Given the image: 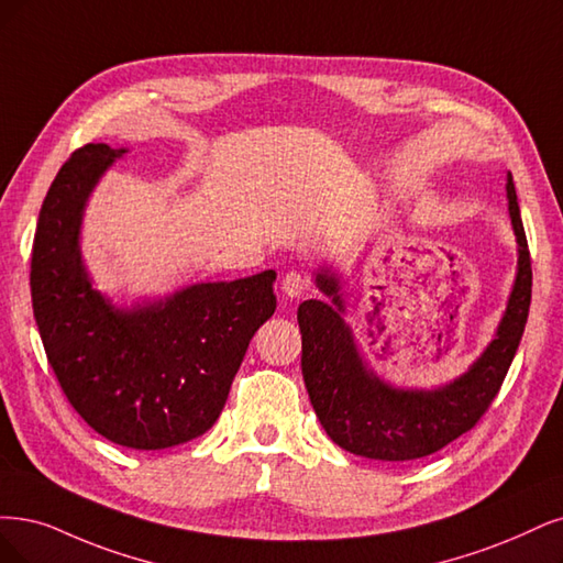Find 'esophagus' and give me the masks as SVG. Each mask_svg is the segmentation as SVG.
Segmentation results:
<instances>
[{"label":"esophagus","mask_w":563,"mask_h":563,"mask_svg":"<svg viewBox=\"0 0 563 563\" xmlns=\"http://www.w3.org/2000/svg\"><path fill=\"white\" fill-rule=\"evenodd\" d=\"M308 289H310V278L306 274H301V271H289V274L283 278V292L289 299H297V297L306 295Z\"/></svg>","instance_id":"esophagus-1"}]
</instances>
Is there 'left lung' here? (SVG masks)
I'll use <instances>...</instances> for the list:
<instances>
[{"mask_svg": "<svg viewBox=\"0 0 563 563\" xmlns=\"http://www.w3.org/2000/svg\"><path fill=\"white\" fill-rule=\"evenodd\" d=\"M508 211L519 243L517 276L506 316L477 362L450 385L397 389L368 371L350 327L336 274L320 271L318 287L330 303L308 299L299 306L301 373L310 404L329 439L343 450L380 462H410L439 452L481 422L504 385L531 306V257L517 192L508 174Z\"/></svg>", "mask_w": 563, "mask_h": 563, "instance_id": "8db88e82", "label": "left lung"}]
</instances>
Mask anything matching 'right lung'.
I'll return each instance as SVG.
<instances>
[{"label": "right lung", "mask_w": 563, "mask_h": 563, "mask_svg": "<svg viewBox=\"0 0 563 563\" xmlns=\"http://www.w3.org/2000/svg\"><path fill=\"white\" fill-rule=\"evenodd\" d=\"M124 153L88 143L62 164L34 234L32 308L80 418L122 448L164 450L220 418L250 339L276 310V271L197 283L132 310L101 297L80 260V220L97 180Z\"/></svg>", "instance_id": "obj_1"}]
</instances>
